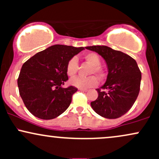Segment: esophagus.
<instances>
[{
	"instance_id": "1",
	"label": "esophagus",
	"mask_w": 159,
	"mask_h": 159,
	"mask_svg": "<svg viewBox=\"0 0 159 159\" xmlns=\"http://www.w3.org/2000/svg\"><path fill=\"white\" fill-rule=\"evenodd\" d=\"M78 90L81 91H84V92H87V91H88L87 89H82V88H78Z\"/></svg>"
}]
</instances>
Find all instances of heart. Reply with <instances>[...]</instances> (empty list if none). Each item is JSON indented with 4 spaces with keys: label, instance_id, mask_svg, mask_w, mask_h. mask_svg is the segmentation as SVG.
Masks as SVG:
<instances>
[{
    "label": "heart",
    "instance_id": "1",
    "mask_svg": "<svg viewBox=\"0 0 159 159\" xmlns=\"http://www.w3.org/2000/svg\"><path fill=\"white\" fill-rule=\"evenodd\" d=\"M84 60L90 64L92 68H90L89 74L96 75L98 78H103V71L100 67V57L98 54L95 53H87L84 57ZM78 61L75 57L71 58L66 65V73L69 76L72 77L76 74L78 71ZM70 83L75 87L78 88L87 89L95 87L98 84V81L95 76H89L87 78L74 77L70 80Z\"/></svg>",
    "mask_w": 159,
    "mask_h": 159
}]
</instances>
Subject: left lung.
I'll return each instance as SVG.
<instances>
[{
    "instance_id": "left-lung-1",
    "label": "left lung",
    "mask_w": 159,
    "mask_h": 159,
    "mask_svg": "<svg viewBox=\"0 0 159 159\" xmlns=\"http://www.w3.org/2000/svg\"><path fill=\"white\" fill-rule=\"evenodd\" d=\"M86 48L102 57L108 72L105 83L96 89L98 98L90 103L91 107L105 118L120 117L130 110L139 94L141 72L137 62L125 53L106 45Z\"/></svg>"
}]
</instances>
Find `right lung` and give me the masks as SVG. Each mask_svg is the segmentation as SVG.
Here are the masks:
<instances>
[{
	"mask_svg": "<svg viewBox=\"0 0 159 159\" xmlns=\"http://www.w3.org/2000/svg\"><path fill=\"white\" fill-rule=\"evenodd\" d=\"M84 49V47L52 45L24 63L18 87L24 104L34 116L52 120L68 108L78 89L73 86L63 87L68 80L66 65Z\"/></svg>",
	"mask_w": 159,
	"mask_h": 159,
	"instance_id": "add662e5",
	"label": "right lung"
}]
</instances>
